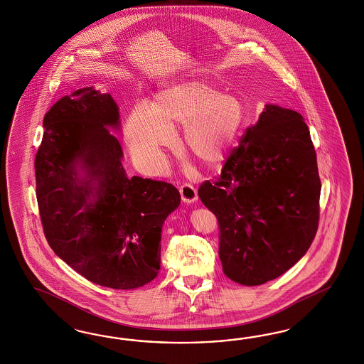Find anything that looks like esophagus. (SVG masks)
I'll list each match as a JSON object with an SVG mask.
<instances>
[{"label": "esophagus", "instance_id": "esophagus-1", "mask_svg": "<svg viewBox=\"0 0 364 364\" xmlns=\"http://www.w3.org/2000/svg\"><path fill=\"white\" fill-rule=\"evenodd\" d=\"M178 191L184 203H193L198 200V191L191 184H183Z\"/></svg>", "mask_w": 364, "mask_h": 364}]
</instances>
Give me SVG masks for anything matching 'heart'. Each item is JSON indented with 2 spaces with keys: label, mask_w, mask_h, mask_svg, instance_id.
I'll return each mask as SVG.
<instances>
[{
  "label": "heart",
  "mask_w": 364,
  "mask_h": 364,
  "mask_svg": "<svg viewBox=\"0 0 364 364\" xmlns=\"http://www.w3.org/2000/svg\"><path fill=\"white\" fill-rule=\"evenodd\" d=\"M242 101L225 96L203 81H180L161 90L154 109L137 105L127 122V137L133 154L149 168L163 163L164 149L173 143L169 128L184 127L183 145L204 166L220 163L242 128Z\"/></svg>",
  "instance_id": "heart-1"
}]
</instances>
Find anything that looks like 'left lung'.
Instances as JSON below:
<instances>
[{
  "mask_svg": "<svg viewBox=\"0 0 364 364\" xmlns=\"http://www.w3.org/2000/svg\"><path fill=\"white\" fill-rule=\"evenodd\" d=\"M320 189L301 114L265 105L220 176L198 187V198L219 221L224 274L242 286H260L298 263L318 231Z\"/></svg>",
  "mask_w": 364,
  "mask_h": 364,
  "instance_id": "left-lung-1",
  "label": "left lung"
}]
</instances>
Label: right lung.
<instances>
[{"label":"right lung","mask_w":364,"mask_h":364,"mask_svg":"<svg viewBox=\"0 0 364 364\" xmlns=\"http://www.w3.org/2000/svg\"><path fill=\"white\" fill-rule=\"evenodd\" d=\"M109 93L78 89L44 117L36 196L55 254L89 282L133 289L159 275L161 228L180 204L166 181L127 176Z\"/></svg>","instance_id":"add662e5"}]
</instances>
